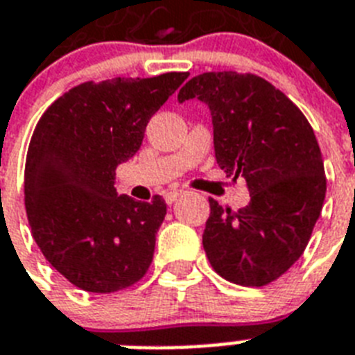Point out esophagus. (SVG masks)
<instances>
[{"mask_svg":"<svg viewBox=\"0 0 355 355\" xmlns=\"http://www.w3.org/2000/svg\"><path fill=\"white\" fill-rule=\"evenodd\" d=\"M182 195H184L182 189H175V191L166 193V195H164V200H166L168 204H173V202H177L178 198L182 197Z\"/></svg>","mask_w":355,"mask_h":355,"instance_id":"esophagus-1","label":"esophagus"}]
</instances>
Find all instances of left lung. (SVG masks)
Listing matches in <instances>:
<instances>
[{"label": "left lung", "mask_w": 355, "mask_h": 355, "mask_svg": "<svg viewBox=\"0 0 355 355\" xmlns=\"http://www.w3.org/2000/svg\"><path fill=\"white\" fill-rule=\"evenodd\" d=\"M211 112L218 168L246 178L237 213L209 198L202 246L213 270L241 286H264L304 252L321 213L327 178L312 125L284 93L255 74L204 73L180 89Z\"/></svg>", "instance_id": "1"}]
</instances>
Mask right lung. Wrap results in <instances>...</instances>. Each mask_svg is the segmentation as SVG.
Instances as JSON below:
<instances>
[{
	"label": "right lung",
	"instance_id": "obj_1",
	"mask_svg": "<svg viewBox=\"0 0 355 355\" xmlns=\"http://www.w3.org/2000/svg\"><path fill=\"white\" fill-rule=\"evenodd\" d=\"M187 76L85 82L40 118L25 162V209L45 259L74 286L111 293L148 272L166 202L118 195L114 175Z\"/></svg>",
	"mask_w": 355,
	"mask_h": 355
}]
</instances>
